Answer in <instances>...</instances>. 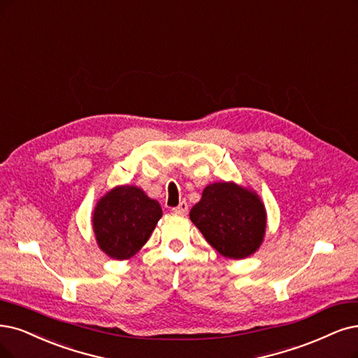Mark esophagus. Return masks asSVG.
<instances>
[{"instance_id":"34e87169","label":"esophagus","mask_w":358,"mask_h":358,"mask_svg":"<svg viewBox=\"0 0 358 358\" xmlns=\"http://www.w3.org/2000/svg\"><path fill=\"white\" fill-rule=\"evenodd\" d=\"M172 210H174L176 214H181V215H186L189 213V205L187 202H181L178 206L172 208Z\"/></svg>"}]
</instances>
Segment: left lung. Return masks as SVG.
<instances>
[{
  "label": "left lung",
  "mask_w": 358,
  "mask_h": 358,
  "mask_svg": "<svg viewBox=\"0 0 358 358\" xmlns=\"http://www.w3.org/2000/svg\"><path fill=\"white\" fill-rule=\"evenodd\" d=\"M190 220L215 250L233 259L252 255L261 246L267 214L259 196L236 182H214L190 210Z\"/></svg>",
  "instance_id": "obj_1"
}]
</instances>
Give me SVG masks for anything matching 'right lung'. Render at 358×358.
Wrapping results in <instances>:
<instances>
[{"instance_id": "add662e5", "label": "right lung", "mask_w": 358, "mask_h": 358, "mask_svg": "<svg viewBox=\"0 0 358 358\" xmlns=\"http://www.w3.org/2000/svg\"><path fill=\"white\" fill-rule=\"evenodd\" d=\"M162 208L136 186H117L97 202L92 230L106 255L128 259L149 241Z\"/></svg>"}]
</instances>
